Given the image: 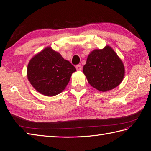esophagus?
Instances as JSON below:
<instances>
[{
    "mask_svg": "<svg viewBox=\"0 0 151 151\" xmlns=\"http://www.w3.org/2000/svg\"><path fill=\"white\" fill-rule=\"evenodd\" d=\"M76 70H78V71H80V70H81L82 69L81 65H76Z\"/></svg>",
    "mask_w": 151,
    "mask_h": 151,
    "instance_id": "esophagus-1",
    "label": "esophagus"
}]
</instances>
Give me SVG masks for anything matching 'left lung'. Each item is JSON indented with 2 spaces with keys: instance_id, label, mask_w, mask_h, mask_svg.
<instances>
[{
  "instance_id": "1",
  "label": "left lung",
  "mask_w": 151,
  "mask_h": 151,
  "mask_svg": "<svg viewBox=\"0 0 151 151\" xmlns=\"http://www.w3.org/2000/svg\"><path fill=\"white\" fill-rule=\"evenodd\" d=\"M83 73L88 83L100 91H107L117 87L124 77L122 61L111 46L96 49L88 55Z\"/></svg>"
}]
</instances>
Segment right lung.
Here are the masks:
<instances>
[{
    "instance_id": "right-lung-1",
    "label": "right lung",
    "mask_w": 151,
    "mask_h": 151,
    "mask_svg": "<svg viewBox=\"0 0 151 151\" xmlns=\"http://www.w3.org/2000/svg\"><path fill=\"white\" fill-rule=\"evenodd\" d=\"M75 67L60 53L46 47L29 61L27 76L32 86L44 96L52 97L62 92Z\"/></svg>"
}]
</instances>
